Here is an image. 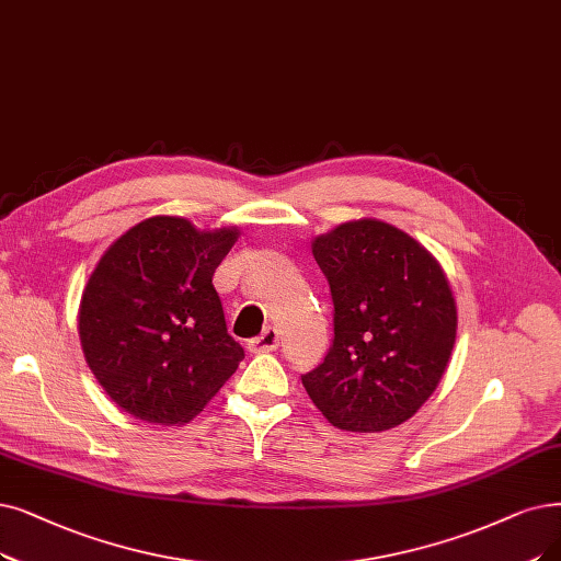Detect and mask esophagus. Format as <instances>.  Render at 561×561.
<instances>
[{
	"mask_svg": "<svg viewBox=\"0 0 561 561\" xmlns=\"http://www.w3.org/2000/svg\"><path fill=\"white\" fill-rule=\"evenodd\" d=\"M280 343V335H278V329L274 327H266L260 335H255V339L249 343V350L253 354H262V352H274Z\"/></svg>",
	"mask_w": 561,
	"mask_h": 561,
	"instance_id": "esophagus-1",
	"label": "esophagus"
}]
</instances>
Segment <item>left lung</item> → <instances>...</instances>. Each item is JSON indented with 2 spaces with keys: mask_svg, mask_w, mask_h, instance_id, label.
Instances as JSON below:
<instances>
[{
  "mask_svg": "<svg viewBox=\"0 0 561 561\" xmlns=\"http://www.w3.org/2000/svg\"><path fill=\"white\" fill-rule=\"evenodd\" d=\"M329 280L333 343L301 382L341 431L382 433L433 396L456 343V299L439 262L385 220L312 239Z\"/></svg>",
  "mask_w": 561,
  "mask_h": 561,
  "instance_id": "left-lung-1",
  "label": "left lung"
}]
</instances>
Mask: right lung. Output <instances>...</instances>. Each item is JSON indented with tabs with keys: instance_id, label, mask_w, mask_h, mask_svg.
<instances>
[{
	"instance_id": "right-lung-1",
	"label": "right lung",
	"mask_w": 561,
	"mask_h": 561,
	"mask_svg": "<svg viewBox=\"0 0 561 561\" xmlns=\"http://www.w3.org/2000/svg\"><path fill=\"white\" fill-rule=\"evenodd\" d=\"M237 239V228L197 230L186 218L153 216L99 260L78 333L87 366L126 414L188 423L237 370L243 347L211 283Z\"/></svg>"
}]
</instances>
